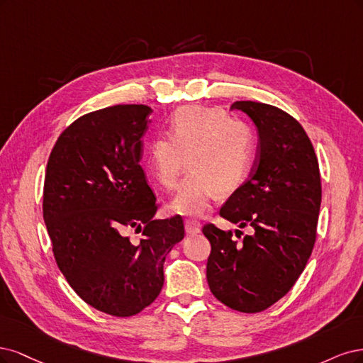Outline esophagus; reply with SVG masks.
I'll list each match as a JSON object with an SVG mask.
<instances>
[{
  "instance_id": "esophagus-1",
  "label": "esophagus",
  "mask_w": 363,
  "mask_h": 363,
  "mask_svg": "<svg viewBox=\"0 0 363 363\" xmlns=\"http://www.w3.org/2000/svg\"><path fill=\"white\" fill-rule=\"evenodd\" d=\"M184 223H185L186 233H190V235H194V233L201 232V223H199V221H196L193 218H186Z\"/></svg>"
}]
</instances>
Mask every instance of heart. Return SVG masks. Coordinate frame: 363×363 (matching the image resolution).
I'll list each match as a JSON object with an SVG mask.
<instances>
[{"mask_svg": "<svg viewBox=\"0 0 363 363\" xmlns=\"http://www.w3.org/2000/svg\"><path fill=\"white\" fill-rule=\"evenodd\" d=\"M255 157V135L247 123L230 119L217 108L185 107L173 114L169 135L149 145L147 166L167 190L191 169L172 202L182 216H202L217 193L235 191L247 178Z\"/></svg>", "mask_w": 363, "mask_h": 363, "instance_id": "obj_1", "label": "heart"}]
</instances>
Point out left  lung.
Wrapping results in <instances>:
<instances>
[{
	"mask_svg": "<svg viewBox=\"0 0 363 363\" xmlns=\"http://www.w3.org/2000/svg\"><path fill=\"white\" fill-rule=\"evenodd\" d=\"M230 110L253 121L259 145L249 178L220 216L253 233L238 242L232 230L205 225L211 242L206 279L223 305L255 313L282 298L305 270L317 238L321 178L311 140L292 116L253 101L233 102Z\"/></svg>",
	"mask_w": 363,
	"mask_h": 363,
	"instance_id": "obj_1",
	"label": "left lung"
}]
</instances>
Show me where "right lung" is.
Wrapping results in <instances>:
<instances>
[{"instance_id": "add662e5", "label": "right lung", "mask_w": 363, "mask_h": 363, "mask_svg": "<svg viewBox=\"0 0 363 363\" xmlns=\"http://www.w3.org/2000/svg\"><path fill=\"white\" fill-rule=\"evenodd\" d=\"M150 113L121 104L81 116L46 164L43 220L55 262L87 305L113 317L158 297L166 256L184 238L181 216L154 218L158 203L140 166ZM130 228L143 232L137 245Z\"/></svg>"}]
</instances>
